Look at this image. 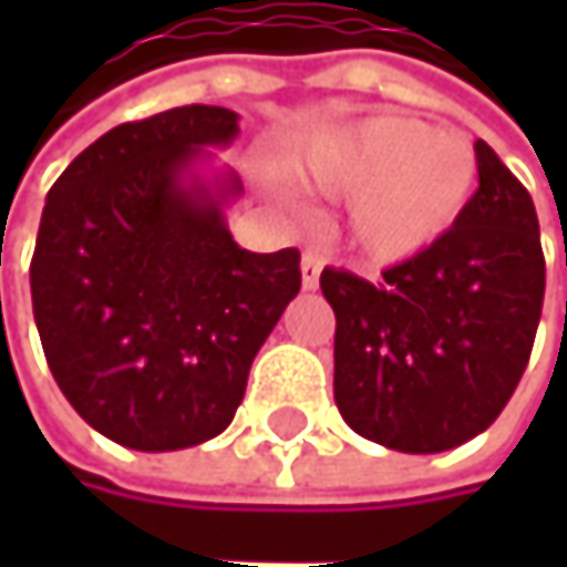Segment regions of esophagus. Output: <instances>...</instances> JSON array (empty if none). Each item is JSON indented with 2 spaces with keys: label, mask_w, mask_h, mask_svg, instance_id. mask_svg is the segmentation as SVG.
I'll return each mask as SVG.
<instances>
[{
  "label": "esophagus",
  "mask_w": 567,
  "mask_h": 567,
  "mask_svg": "<svg viewBox=\"0 0 567 567\" xmlns=\"http://www.w3.org/2000/svg\"><path fill=\"white\" fill-rule=\"evenodd\" d=\"M318 279H321V259L315 252H305L301 256V288L305 291H315Z\"/></svg>",
  "instance_id": "obj_1"
}]
</instances>
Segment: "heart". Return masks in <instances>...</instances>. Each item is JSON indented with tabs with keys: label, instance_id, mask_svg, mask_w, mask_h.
I'll use <instances>...</instances> for the list:
<instances>
[{
	"label": "heart",
	"instance_id": "heart-1",
	"mask_svg": "<svg viewBox=\"0 0 567 567\" xmlns=\"http://www.w3.org/2000/svg\"><path fill=\"white\" fill-rule=\"evenodd\" d=\"M295 176L331 199L348 196V246L374 266H396L453 233L473 203L480 161L463 134L374 114L311 137Z\"/></svg>",
	"mask_w": 567,
	"mask_h": 567
}]
</instances>
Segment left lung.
Segmentation results:
<instances>
[{"instance_id":"left-lung-1","label":"left lung","mask_w":567,"mask_h":567,"mask_svg":"<svg viewBox=\"0 0 567 567\" xmlns=\"http://www.w3.org/2000/svg\"><path fill=\"white\" fill-rule=\"evenodd\" d=\"M480 189L433 249L371 285L321 272L334 308V403L396 453H443L480 436L528 364L545 256L528 189L476 141Z\"/></svg>"}]
</instances>
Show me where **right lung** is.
<instances>
[{
    "label": "right lung",
    "instance_id": "add662e5",
    "mask_svg": "<svg viewBox=\"0 0 567 567\" xmlns=\"http://www.w3.org/2000/svg\"><path fill=\"white\" fill-rule=\"evenodd\" d=\"M236 137L229 107H173L97 137L45 196L39 338L78 416L127 450L219 436L301 288L298 249L249 252L229 233L243 179L213 151Z\"/></svg>",
    "mask_w": 567,
    "mask_h": 567
}]
</instances>
